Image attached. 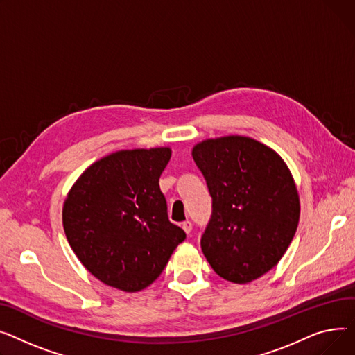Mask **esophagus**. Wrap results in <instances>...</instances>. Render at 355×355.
I'll list each match as a JSON object with an SVG mask.
<instances>
[{
  "mask_svg": "<svg viewBox=\"0 0 355 355\" xmlns=\"http://www.w3.org/2000/svg\"><path fill=\"white\" fill-rule=\"evenodd\" d=\"M182 229L186 234H191L192 232V222L191 220H184L182 222Z\"/></svg>",
  "mask_w": 355,
  "mask_h": 355,
  "instance_id": "1",
  "label": "esophagus"
}]
</instances>
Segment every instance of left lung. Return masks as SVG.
<instances>
[{"label":"left lung","instance_id":"obj_1","mask_svg":"<svg viewBox=\"0 0 355 355\" xmlns=\"http://www.w3.org/2000/svg\"><path fill=\"white\" fill-rule=\"evenodd\" d=\"M212 196L200 248L215 272L248 284L272 269L300 220L295 182L281 156L245 136L198 143L192 150Z\"/></svg>","mask_w":355,"mask_h":355}]
</instances>
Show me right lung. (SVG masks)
<instances>
[{"label": "right lung", "instance_id": "add662e5", "mask_svg": "<svg viewBox=\"0 0 355 355\" xmlns=\"http://www.w3.org/2000/svg\"><path fill=\"white\" fill-rule=\"evenodd\" d=\"M171 156L169 148L120 150L89 166L70 189L62 206L67 241L103 284L144 289L184 241L159 186Z\"/></svg>", "mask_w": 355, "mask_h": 355}]
</instances>
